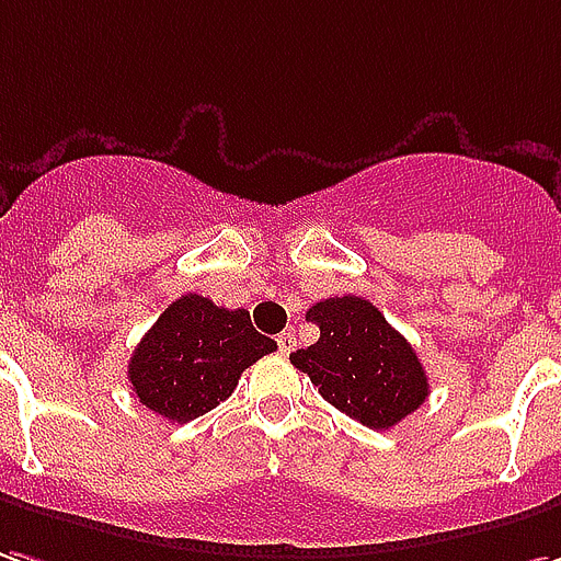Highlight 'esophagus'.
Masks as SVG:
<instances>
[{"instance_id": "esophagus-1", "label": "esophagus", "mask_w": 561, "mask_h": 561, "mask_svg": "<svg viewBox=\"0 0 561 561\" xmlns=\"http://www.w3.org/2000/svg\"><path fill=\"white\" fill-rule=\"evenodd\" d=\"M276 343H279L282 355H288V352H294V346H297V336H294V331H282V334L276 336Z\"/></svg>"}]
</instances>
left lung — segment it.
<instances>
[{
  "mask_svg": "<svg viewBox=\"0 0 561 561\" xmlns=\"http://www.w3.org/2000/svg\"><path fill=\"white\" fill-rule=\"evenodd\" d=\"M319 340L291 352V364L340 413L386 431L422 407L428 376L416 348L364 297H328L309 307Z\"/></svg>",
  "mask_w": 561,
  "mask_h": 561,
  "instance_id": "obj_1",
  "label": "left lung"
}]
</instances>
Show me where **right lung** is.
<instances>
[{"label": "right lung", "instance_id": "add662e5", "mask_svg": "<svg viewBox=\"0 0 561 561\" xmlns=\"http://www.w3.org/2000/svg\"><path fill=\"white\" fill-rule=\"evenodd\" d=\"M270 352L276 340L257 334L245 309L185 294L142 336L127 379L148 410L182 425L227 401L242 370Z\"/></svg>", "mask_w": 561, "mask_h": 561}]
</instances>
